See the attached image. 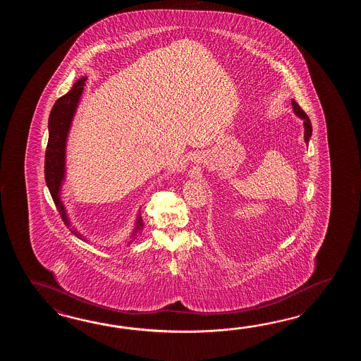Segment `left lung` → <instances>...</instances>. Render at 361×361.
Wrapping results in <instances>:
<instances>
[{
    "label": "left lung",
    "mask_w": 361,
    "mask_h": 361,
    "mask_svg": "<svg viewBox=\"0 0 361 361\" xmlns=\"http://www.w3.org/2000/svg\"><path fill=\"white\" fill-rule=\"evenodd\" d=\"M292 107L295 116H298V117H300V118L303 120V128H305V142L308 143V142H310V138H311V135H312V125H311V121H310L308 116L305 114V111L300 107V104H298V103H297L294 99L292 100Z\"/></svg>",
    "instance_id": "1"
}]
</instances>
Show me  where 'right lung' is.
I'll list each match as a JSON object with an SVG mask.
<instances>
[{
    "mask_svg": "<svg viewBox=\"0 0 361 361\" xmlns=\"http://www.w3.org/2000/svg\"><path fill=\"white\" fill-rule=\"evenodd\" d=\"M86 80L87 76L80 77L72 86V89L55 102L49 116V140H47V154H45V180H47V188L54 200L55 207L61 213V219L64 221L69 231L81 240H86V238L81 232L77 231L75 226H72L66 205L61 200V190L67 176V168H66L67 166L66 165L67 140H68L73 117L76 115L77 108L84 92ZM143 224L145 223L138 210L134 228L131 231L130 241L128 244L133 243V238H135L137 233L142 231Z\"/></svg>",
    "mask_w": 361,
    "mask_h": 361,
    "instance_id": "1",
    "label": "right lung"
}]
</instances>
